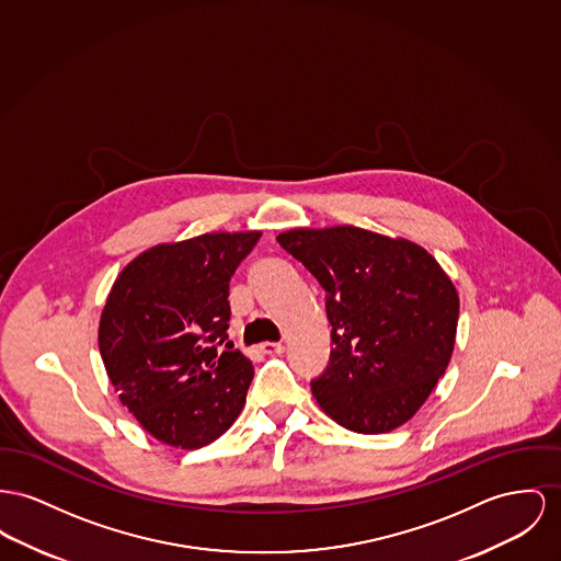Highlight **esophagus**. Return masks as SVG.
I'll use <instances>...</instances> for the list:
<instances>
[{
    "label": "esophagus",
    "instance_id": "obj_1",
    "mask_svg": "<svg viewBox=\"0 0 561 561\" xmlns=\"http://www.w3.org/2000/svg\"><path fill=\"white\" fill-rule=\"evenodd\" d=\"M262 353H265V355H280V353H285V344H280V342H263Z\"/></svg>",
    "mask_w": 561,
    "mask_h": 561
}]
</instances>
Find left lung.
<instances>
[{
	"label": "left lung",
	"instance_id": "1",
	"mask_svg": "<svg viewBox=\"0 0 561 561\" xmlns=\"http://www.w3.org/2000/svg\"><path fill=\"white\" fill-rule=\"evenodd\" d=\"M325 289L328 370L312 396L337 425L385 434L414 416L447 370L459 296L423 247L355 225L278 233Z\"/></svg>",
	"mask_w": 561,
	"mask_h": 561
}]
</instances>
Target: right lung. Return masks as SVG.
<instances>
[{"label": "right lung", "mask_w": 561, "mask_h": 561, "mask_svg": "<svg viewBox=\"0 0 561 561\" xmlns=\"http://www.w3.org/2000/svg\"><path fill=\"white\" fill-rule=\"evenodd\" d=\"M260 238L262 231H213L157 244L114 280L100 353L121 404L163 445H210L247 402L255 373L227 340V298L236 267Z\"/></svg>", "instance_id": "right-lung-1"}]
</instances>
